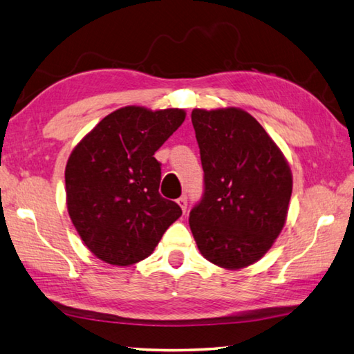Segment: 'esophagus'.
<instances>
[{"instance_id": "1", "label": "esophagus", "mask_w": 354, "mask_h": 354, "mask_svg": "<svg viewBox=\"0 0 354 354\" xmlns=\"http://www.w3.org/2000/svg\"><path fill=\"white\" fill-rule=\"evenodd\" d=\"M177 203L180 205V208H182L183 212H186V208H188V198H186V196H182L178 200Z\"/></svg>"}]
</instances>
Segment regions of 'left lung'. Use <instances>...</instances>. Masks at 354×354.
Segmentation results:
<instances>
[{"label":"left lung","mask_w":354,"mask_h":354,"mask_svg":"<svg viewBox=\"0 0 354 354\" xmlns=\"http://www.w3.org/2000/svg\"><path fill=\"white\" fill-rule=\"evenodd\" d=\"M203 196L189 212L200 252L222 268L257 262L285 225L290 166L254 117L242 109H194Z\"/></svg>","instance_id":"left-lung-1"}]
</instances>
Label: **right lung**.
Returning <instances> with one entry per match:
<instances>
[{"label": "right lung", "mask_w": 354, "mask_h": 354, "mask_svg": "<svg viewBox=\"0 0 354 354\" xmlns=\"http://www.w3.org/2000/svg\"><path fill=\"white\" fill-rule=\"evenodd\" d=\"M185 111L138 106L112 112L66 165V198L84 245L106 263L126 266L148 257L182 216L158 192L162 163L156 151L183 123Z\"/></svg>", "instance_id": "obj_1"}]
</instances>
